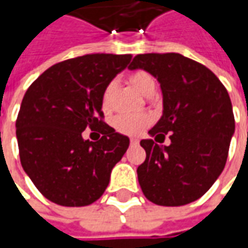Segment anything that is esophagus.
<instances>
[{
  "label": "esophagus",
  "instance_id": "34e87169",
  "mask_svg": "<svg viewBox=\"0 0 248 248\" xmlns=\"http://www.w3.org/2000/svg\"><path fill=\"white\" fill-rule=\"evenodd\" d=\"M131 145H139V139L138 138H131L129 139Z\"/></svg>",
  "mask_w": 248,
  "mask_h": 248
}]
</instances>
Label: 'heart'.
I'll return each mask as SVG.
<instances>
[{
    "mask_svg": "<svg viewBox=\"0 0 248 248\" xmlns=\"http://www.w3.org/2000/svg\"><path fill=\"white\" fill-rule=\"evenodd\" d=\"M129 84L135 88V90L140 92L142 95L148 96L149 93L155 92L156 90V82L153 80V77L146 72H134L129 74L128 77ZM114 82H109L105 90L102 92V109L105 111H109L113 106V95H114ZM150 123V119L148 116H128V114H123V116H117L113 120V125L121 134L125 135H138L143 129L146 128Z\"/></svg>",
    "mask_w": 248,
    "mask_h": 248,
    "instance_id": "obj_1",
    "label": "heart"
}]
</instances>
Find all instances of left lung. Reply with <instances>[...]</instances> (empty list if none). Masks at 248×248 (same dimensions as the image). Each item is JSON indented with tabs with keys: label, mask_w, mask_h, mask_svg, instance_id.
<instances>
[{
	"label": "left lung",
	"mask_w": 248,
	"mask_h": 248,
	"mask_svg": "<svg viewBox=\"0 0 248 248\" xmlns=\"http://www.w3.org/2000/svg\"><path fill=\"white\" fill-rule=\"evenodd\" d=\"M128 69L152 74L163 95V114L149 131L155 139L140 140L146 152L137 170L140 189L155 204H189L224 170L234 134L229 93L211 70L181 53L137 55ZM167 133L168 147L155 143Z\"/></svg>",
	"instance_id": "obj_1"
}]
</instances>
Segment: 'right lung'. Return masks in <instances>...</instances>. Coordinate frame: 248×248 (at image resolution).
<instances>
[{
    "mask_svg": "<svg viewBox=\"0 0 248 248\" xmlns=\"http://www.w3.org/2000/svg\"><path fill=\"white\" fill-rule=\"evenodd\" d=\"M131 55L93 53L56 63L29 87L16 120L24 172L48 200L64 207L96 202L129 138L102 121V92ZM98 129L96 142L82 138Z\"/></svg>",
    "mask_w": 248,
    "mask_h": 248,
    "instance_id": "add662e5",
    "label": "right lung"
}]
</instances>
